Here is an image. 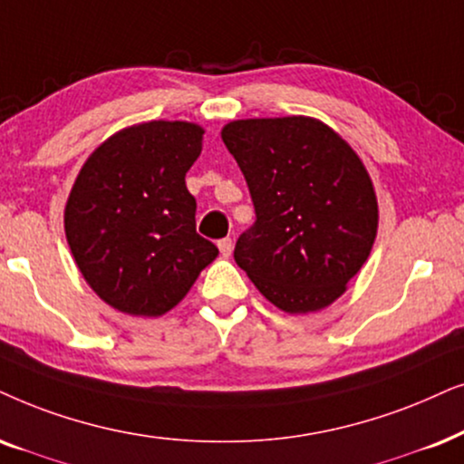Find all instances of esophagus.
<instances>
[{"label":"esophagus","instance_id":"34e87169","mask_svg":"<svg viewBox=\"0 0 464 464\" xmlns=\"http://www.w3.org/2000/svg\"><path fill=\"white\" fill-rule=\"evenodd\" d=\"M218 246H219V251H221V256L224 257H227L232 254V238H221L219 243H218Z\"/></svg>","mask_w":464,"mask_h":464}]
</instances>
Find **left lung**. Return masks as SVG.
Instances as JSON below:
<instances>
[{
	"label": "left lung",
	"mask_w": 464,
	"mask_h": 464,
	"mask_svg": "<svg viewBox=\"0 0 464 464\" xmlns=\"http://www.w3.org/2000/svg\"><path fill=\"white\" fill-rule=\"evenodd\" d=\"M221 138L256 207L234 260L281 311L333 304L377 237V196L356 151L326 123L300 114L230 121Z\"/></svg>",
	"instance_id": "obj_1"
}]
</instances>
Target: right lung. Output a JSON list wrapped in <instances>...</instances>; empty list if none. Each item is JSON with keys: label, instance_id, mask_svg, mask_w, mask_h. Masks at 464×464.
Here are the masks:
<instances>
[{"label": "right lung", "instance_id": "1", "mask_svg": "<svg viewBox=\"0 0 464 464\" xmlns=\"http://www.w3.org/2000/svg\"><path fill=\"white\" fill-rule=\"evenodd\" d=\"M204 130L149 121L112 134L89 155L65 204L63 226L92 290L128 315L177 306L219 254L196 232V198L185 174Z\"/></svg>", "mask_w": 464, "mask_h": 464}]
</instances>
